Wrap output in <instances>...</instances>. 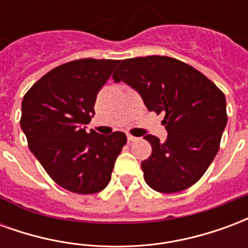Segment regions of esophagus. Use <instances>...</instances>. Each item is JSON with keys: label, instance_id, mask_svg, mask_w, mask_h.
<instances>
[{"label": "esophagus", "instance_id": "esophagus-1", "mask_svg": "<svg viewBox=\"0 0 248 248\" xmlns=\"http://www.w3.org/2000/svg\"><path fill=\"white\" fill-rule=\"evenodd\" d=\"M138 140L137 137H133L131 134H127V140H129V142H134V140Z\"/></svg>", "mask_w": 248, "mask_h": 248}]
</instances>
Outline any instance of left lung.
Instances as JSON below:
<instances>
[{
    "mask_svg": "<svg viewBox=\"0 0 248 248\" xmlns=\"http://www.w3.org/2000/svg\"><path fill=\"white\" fill-rule=\"evenodd\" d=\"M113 79L133 87L147 110L165 113L167 140L145 137L153 149L140 163L146 183L165 194L197 183L217 155L227 124L223 93L192 66L165 56L124 60Z\"/></svg>",
    "mask_w": 248,
    "mask_h": 248,
    "instance_id": "1",
    "label": "left lung"
}]
</instances>
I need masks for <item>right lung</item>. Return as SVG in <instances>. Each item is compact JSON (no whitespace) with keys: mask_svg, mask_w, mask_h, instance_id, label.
<instances>
[{"mask_svg":"<svg viewBox=\"0 0 248 248\" xmlns=\"http://www.w3.org/2000/svg\"><path fill=\"white\" fill-rule=\"evenodd\" d=\"M117 60H77L58 66L30 87L22 99L21 129L30 151L60 186L76 194L102 191L126 143L122 131H86L98 92Z\"/></svg>","mask_w":248,"mask_h":248,"instance_id":"right-lung-1","label":"right lung"}]
</instances>
